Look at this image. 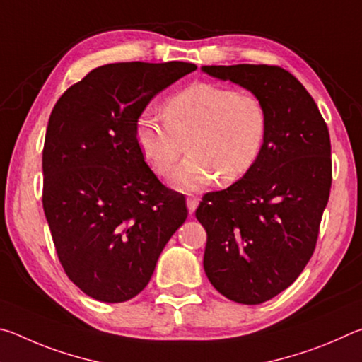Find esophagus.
Listing matches in <instances>:
<instances>
[{"instance_id": "1", "label": "esophagus", "mask_w": 362, "mask_h": 362, "mask_svg": "<svg viewBox=\"0 0 362 362\" xmlns=\"http://www.w3.org/2000/svg\"><path fill=\"white\" fill-rule=\"evenodd\" d=\"M198 204H199V199H198V198H196V196H193V194H189V196H188V199H187L188 212H189V214H193V212L196 211V207H198Z\"/></svg>"}]
</instances>
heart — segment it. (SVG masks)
Returning <instances> with one entry per match:
<instances>
[{
	"label": "heart",
	"mask_w": 362,
	"mask_h": 362,
	"mask_svg": "<svg viewBox=\"0 0 362 362\" xmlns=\"http://www.w3.org/2000/svg\"><path fill=\"white\" fill-rule=\"evenodd\" d=\"M268 116L259 97L214 83H196L169 97L164 118L145 110L134 124L139 150L156 174L169 177L185 150L187 161L174 174L183 192L243 179L265 145Z\"/></svg>",
	"instance_id": "b5f03b06"
}]
</instances>
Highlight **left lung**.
<instances>
[{"label":"left lung","mask_w":362,"mask_h":362,"mask_svg":"<svg viewBox=\"0 0 362 362\" xmlns=\"http://www.w3.org/2000/svg\"><path fill=\"white\" fill-rule=\"evenodd\" d=\"M201 70L247 89L267 110L255 166L226 189L204 194L196 209L207 233V279L233 302L259 305L287 289L313 255L332 183L329 131L313 97L279 66Z\"/></svg>","instance_id":"8db88e82"}]
</instances>
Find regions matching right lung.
<instances>
[{
	"mask_svg": "<svg viewBox=\"0 0 362 362\" xmlns=\"http://www.w3.org/2000/svg\"><path fill=\"white\" fill-rule=\"evenodd\" d=\"M194 64H108L57 100L42 150V209L66 276L86 296L121 303L150 283L187 220L183 194L158 180L134 139L150 100Z\"/></svg>",
	"mask_w": 362,
	"mask_h": 362,
	"instance_id": "add662e5",
	"label": "right lung"
}]
</instances>
